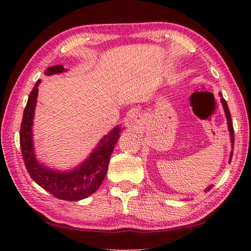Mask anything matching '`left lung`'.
I'll return each instance as SVG.
<instances>
[{"label": "left lung", "instance_id": "obj_1", "mask_svg": "<svg viewBox=\"0 0 251 251\" xmlns=\"http://www.w3.org/2000/svg\"><path fill=\"white\" fill-rule=\"evenodd\" d=\"M220 96H222V103H223V106L225 108V113H226V117H227V121H228V128H229V131H230V137H231V143L233 144L235 143V134H233V126H232V120H231V115H230V112H229V108H228V105L226 103V100H225V99L223 97V95L220 94ZM231 157H232V154H230V160H231ZM212 185H210L208 188L205 190V192H209V190L212 188Z\"/></svg>", "mask_w": 251, "mask_h": 251}]
</instances>
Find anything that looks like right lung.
Segmentation results:
<instances>
[{"label":"right lung","mask_w":251,"mask_h":251,"mask_svg":"<svg viewBox=\"0 0 251 251\" xmlns=\"http://www.w3.org/2000/svg\"><path fill=\"white\" fill-rule=\"evenodd\" d=\"M63 65L50 66L45 74L52 75L64 72ZM41 80H37L32 92L29 93L26 106L24 108L23 120L20 129V146L22 151L24 165L32 179L42 188L48 190L54 197L62 201H76L94 194L103 182L107 174L109 157L120 137V127L114 128L108 135L101 139L99 145L84 161L82 166L73 172L61 173L44 167L37 163L34 156V147L32 141V125L34 108L36 105L37 92Z\"/></svg>","instance_id":"1"}]
</instances>
